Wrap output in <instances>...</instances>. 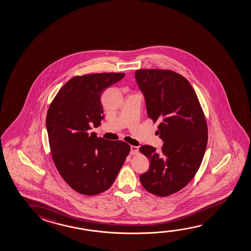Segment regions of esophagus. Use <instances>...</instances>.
<instances>
[{
	"label": "esophagus",
	"instance_id": "1",
	"mask_svg": "<svg viewBox=\"0 0 251 251\" xmlns=\"http://www.w3.org/2000/svg\"><path fill=\"white\" fill-rule=\"evenodd\" d=\"M138 147H136V146H131L130 154H132V155H135V154H137V153H138Z\"/></svg>",
	"mask_w": 251,
	"mask_h": 251
}]
</instances>
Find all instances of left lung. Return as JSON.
Masks as SVG:
<instances>
[{"mask_svg": "<svg viewBox=\"0 0 251 251\" xmlns=\"http://www.w3.org/2000/svg\"><path fill=\"white\" fill-rule=\"evenodd\" d=\"M135 79L145 96L147 111L164 142L160 152L143 145L140 152L150 162L140 176L143 187L158 197L184 188L200 168L208 142L205 116L189 81L171 70L142 69Z\"/></svg>", "mask_w": 251, "mask_h": 251, "instance_id": "1", "label": "left lung"}]
</instances>
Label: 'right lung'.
<instances>
[{"mask_svg": "<svg viewBox=\"0 0 251 251\" xmlns=\"http://www.w3.org/2000/svg\"><path fill=\"white\" fill-rule=\"evenodd\" d=\"M124 73L84 74L71 78L55 96L46 118L51 158L76 193L94 196L112 185L130 146L90 133L103 119L101 96Z\"/></svg>", "mask_w": 251, "mask_h": 251, "instance_id": "right-lung-1", "label": "right lung"}]
</instances>
